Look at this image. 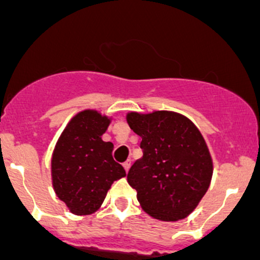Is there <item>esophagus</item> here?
<instances>
[{
    "label": "esophagus",
    "instance_id": "obj_1",
    "mask_svg": "<svg viewBox=\"0 0 260 260\" xmlns=\"http://www.w3.org/2000/svg\"><path fill=\"white\" fill-rule=\"evenodd\" d=\"M123 167H124V170L125 171H129V167H131V159H127V161L124 162V164H123Z\"/></svg>",
    "mask_w": 260,
    "mask_h": 260
}]
</instances>
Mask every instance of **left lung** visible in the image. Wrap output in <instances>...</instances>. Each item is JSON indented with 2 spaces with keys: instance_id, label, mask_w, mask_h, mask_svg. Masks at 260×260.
<instances>
[{
  "instance_id": "obj_1",
  "label": "left lung",
  "mask_w": 260,
  "mask_h": 260,
  "mask_svg": "<svg viewBox=\"0 0 260 260\" xmlns=\"http://www.w3.org/2000/svg\"><path fill=\"white\" fill-rule=\"evenodd\" d=\"M127 123L141 138L143 157L128 172L141 208L162 221L185 219L210 186L212 158L199 128L171 111L127 113Z\"/></svg>"
}]
</instances>
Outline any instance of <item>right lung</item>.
<instances>
[{
  "mask_svg": "<svg viewBox=\"0 0 260 260\" xmlns=\"http://www.w3.org/2000/svg\"><path fill=\"white\" fill-rule=\"evenodd\" d=\"M111 122L112 117L84 109L69 120L52 151V187L74 215L99 210L112 183L125 176L112 156L113 143L102 140Z\"/></svg>",
  "mask_w": 260,
  "mask_h": 260,
  "instance_id": "obj_1",
  "label": "right lung"
}]
</instances>
